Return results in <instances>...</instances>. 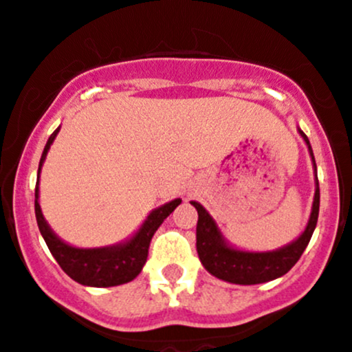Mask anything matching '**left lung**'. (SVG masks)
I'll return each instance as SVG.
<instances>
[{
	"label": "left lung",
	"mask_w": 352,
	"mask_h": 352,
	"mask_svg": "<svg viewBox=\"0 0 352 352\" xmlns=\"http://www.w3.org/2000/svg\"><path fill=\"white\" fill-rule=\"evenodd\" d=\"M298 133L304 139L305 146L309 149L311 160H313L316 191H314L309 221L304 232L297 239L271 252L239 250L236 246L229 245L217 222L213 221V217L203 208V205H199L198 201H191V205L198 210L196 250H198L199 261L203 267L219 280L234 285H258L281 278L297 264L300 255L304 254L305 246L309 245V239L318 224V213H320V184H318L316 161H314L309 139L305 137L300 128H298Z\"/></svg>",
	"instance_id": "1"
}]
</instances>
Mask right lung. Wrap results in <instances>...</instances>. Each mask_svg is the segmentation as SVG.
Returning <instances> with one entry per match:
<instances>
[{"mask_svg":"<svg viewBox=\"0 0 352 352\" xmlns=\"http://www.w3.org/2000/svg\"><path fill=\"white\" fill-rule=\"evenodd\" d=\"M58 130H60V126L52 133L47 146L43 149L38 168V182H36L34 191L36 221H38L39 232H41L45 243H47L48 250L52 252V255L58 262L62 271L69 278H72L80 285H85V287H118V285L135 280L147 261V252H149V245L154 232L163 224L166 217L182 203V199H172L170 203H165V205L154 208L147 215L146 221L142 222L139 231L131 238H128L126 241L116 243V245L111 246H100V248H78V246H72L69 243L62 241L55 234L54 229L48 226V222L45 221L41 206H39V173H41L45 157H47Z\"/></svg>","mask_w":352,"mask_h":352,"instance_id":"obj_1","label":"right lung"}]
</instances>
